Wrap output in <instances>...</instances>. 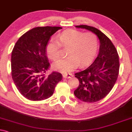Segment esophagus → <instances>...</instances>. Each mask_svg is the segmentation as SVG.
Returning <instances> with one entry per match:
<instances>
[{"mask_svg": "<svg viewBox=\"0 0 132 132\" xmlns=\"http://www.w3.org/2000/svg\"><path fill=\"white\" fill-rule=\"evenodd\" d=\"M72 76H73V75H72V73H65L63 74V77L65 78V79H69V78L72 77Z\"/></svg>", "mask_w": 132, "mask_h": 132, "instance_id": "34e87169", "label": "esophagus"}]
</instances>
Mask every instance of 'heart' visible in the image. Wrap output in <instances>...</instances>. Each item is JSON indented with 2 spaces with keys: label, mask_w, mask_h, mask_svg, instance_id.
<instances>
[{
  "label": "heart",
  "mask_w": 132,
  "mask_h": 132,
  "mask_svg": "<svg viewBox=\"0 0 132 132\" xmlns=\"http://www.w3.org/2000/svg\"><path fill=\"white\" fill-rule=\"evenodd\" d=\"M61 46L67 48L65 59L53 64L55 70L66 73L79 65L88 64L97 52L98 41L93 32H83L75 29L64 31L57 38H52L46 46V53L50 59L59 60L61 56Z\"/></svg>",
  "instance_id": "heart-1"
}]
</instances>
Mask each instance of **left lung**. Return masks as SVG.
I'll return each instance as SVG.
<instances>
[{"instance_id": "1", "label": "left lung", "mask_w": 132, "mask_h": 132, "mask_svg": "<svg viewBox=\"0 0 132 132\" xmlns=\"http://www.w3.org/2000/svg\"><path fill=\"white\" fill-rule=\"evenodd\" d=\"M76 28L86 29L96 34L100 39L99 53L91 65L75 73L79 86L74 95L86 103H94L105 97L115 84L119 74L120 62L115 46L110 38L97 28L87 25Z\"/></svg>"}]
</instances>
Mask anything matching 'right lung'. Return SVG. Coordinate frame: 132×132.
<instances>
[{"label":"right lung","mask_w":132,"mask_h":132,"mask_svg":"<svg viewBox=\"0 0 132 132\" xmlns=\"http://www.w3.org/2000/svg\"><path fill=\"white\" fill-rule=\"evenodd\" d=\"M61 27H36L25 32L15 44L11 55V74L17 89L31 101H42L53 94L62 75L53 72L45 76L50 64L46 46Z\"/></svg>","instance_id":"1"}]
</instances>
